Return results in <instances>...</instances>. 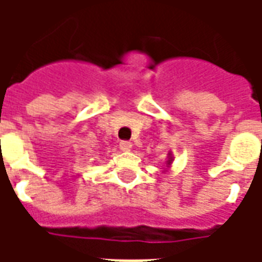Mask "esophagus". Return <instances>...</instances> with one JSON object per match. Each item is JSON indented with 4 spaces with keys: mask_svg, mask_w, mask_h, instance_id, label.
<instances>
[{
    "mask_svg": "<svg viewBox=\"0 0 262 262\" xmlns=\"http://www.w3.org/2000/svg\"><path fill=\"white\" fill-rule=\"evenodd\" d=\"M119 147L122 151H129V150L132 148V143L127 142V140H123V142H120Z\"/></svg>",
    "mask_w": 262,
    "mask_h": 262,
    "instance_id": "esophagus-1",
    "label": "esophagus"
}]
</instances>
